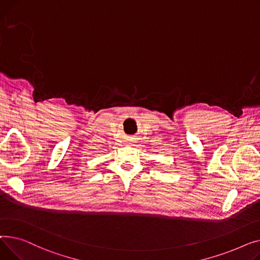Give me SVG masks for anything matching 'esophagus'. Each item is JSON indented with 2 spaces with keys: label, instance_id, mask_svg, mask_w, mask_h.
Instances as JSON below:
<instances>
[{
  "label": "esophagus",
  "instance_id": "1",
  "mask_svg": "<svg viewBox=\"0 0 260 260\" xmlns=\"http://www.w3.org/2000/svg\"><path fill=\"white\" fill-rule=\"evenodd\" d=\"M130 143H133V139H130V140H128Z\"/></svg>",
  "mask_w": 260,
  "mask_h": 260
}]
</instances>
